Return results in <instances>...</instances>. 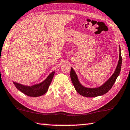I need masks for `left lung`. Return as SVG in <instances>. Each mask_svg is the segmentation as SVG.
Returning <instances> with one entry per match:
<instances>
[{
    "label": "left lung",
    "mask_w": 130,
    "mask_h": 130,
    "mask_svg": "<svg viewBox=\"0 0 130 130\" xmlns=\"http://www.w3.org/2000/svg\"><path fill=\"white\" fill-rule=\"evenodd\" d=\"M121 62H122V59H121L120 49L119 60L115 73H113L111 77L104 84L102 85L101 87L96 88H85L83 87V85H81V84L79 83L76 74L74 71V70L71 68L70 77L72 83H73L74 86L75 90L81 95L88 98L96 97L105 94L111 88V87H113V84L116 82L117 77L119 76L121 70Z\"/></svg>",
    "instance_id": "1"
}]
</instances>
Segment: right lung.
<instances>
[{
  "label": "right lung",
  "mask_w": 130,
  "mask_h": 130,
  "mask_svg": "<svg viewBox=\"0 0 130 130\" xmlns=\"http://www.w3.org/2000/svg\"><path fill=\"white\" fill-rule=\"evenodd\" d=\"M54 74H55V72H53L42 83L39 84L32 86V87L24 86L14 83V84L19 91H20L21 92L24 93L25 95L28 96H39L45 94L48 90V88L51 84L52 80Z\"/></svg>",
  "instance_id": "add662e5"
}]
</instances>
